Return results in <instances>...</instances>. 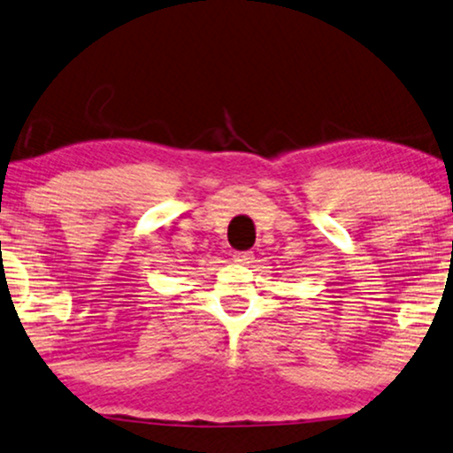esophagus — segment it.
Here are the masks:
<instances>
[{"label": "esophagus", "mask_w": 453, "mask_h": 453, "mask_svg": "<svg viewBox=\"0 0 453 453\" xmlns=\"http://www.w3.org/2000/svg\"><path fill=\"white\" fill-rule=\"evenodd\" d=\"M234 261L242 263V265H249V263L255 261V255L250 250H242V253H234Z\"/></svg>", "instance_id": "obj_1"}]
</instances>
